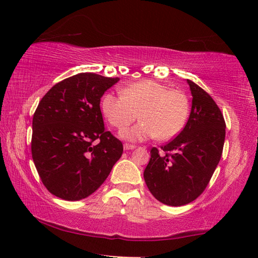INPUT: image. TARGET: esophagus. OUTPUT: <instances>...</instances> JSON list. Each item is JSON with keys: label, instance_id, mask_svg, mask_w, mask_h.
<instances>
[{"label": "esophagus", "instance_id": "1", "mask_svg": "<svg viewBox=\"0 0 258 258\" xmlns=\"http://www.w3.org/2000/svg\"><path fill=\"white\" fill-rule=\"evenodd\" d=\"M135 147H136V145H134V144H128V143L124 144V150H134Z\"/></svg>", "mask_w": 258, "mask_h": 258}]
</instances>
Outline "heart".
<instances>
[{"label": "heart", "mask_w": 258, "mask_h": 258, "mask_svg": "<svg viewBox=\"0 0 258 258\" xmlns=\"http://www.w3.org/2000/svg\"><path fill=\"white\" fill-rule=\"evenodd\" d=\"M122 94H106L102 109L108 123L122 131L138 119L142 122L123 132L130 141L156 138L166 141L175 138L186 124L189 101L182 90L168 89L155 81H141L125 87Z\"/></svg>", "instance_id": "b5f03b06"}]
</instances>
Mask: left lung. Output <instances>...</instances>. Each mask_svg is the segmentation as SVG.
<instances>
[{
  "instance_id": "left-lung-1",
  "label": "left lung",
  "mask_w": 258,
  "mask_h": 258,
  "mask_svg": "<svg viewBox=\"0 0 258 258\" xmlns=\"http://www.w3.org/2000/svg\"><path fill=\"white\" fill-rule=\"evenodd\" d=\"M193 96L185 127L167 144L151 150L144 179L163 204L182 206L195 201L210 183L222 157L225 119L206 91L187 80Z\"/></svg>"
}]
</instances>
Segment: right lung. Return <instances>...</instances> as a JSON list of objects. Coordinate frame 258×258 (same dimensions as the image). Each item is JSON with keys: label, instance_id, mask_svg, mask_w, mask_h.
I'll return each mask as SVG.
<instances>
[{"label": "right lung", "instance_id": "obj_1", "mask_svg": "<svg viewBox=\"0 0 258 258\" xmlns=\"http://www.w3.org/2000/svg\"><path fill=\"white\" fill-rule=\"evenodd\" d=\"M119 81L80 73L54 85L33 115L32 157L46 189L79 201L105 182L123 154V144L106 131L101 97Z\"/></svg>", "mask_w": 258, "mask_h": 258}]
</instances>
